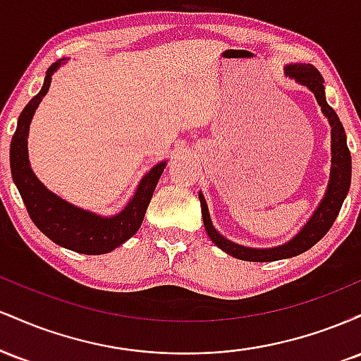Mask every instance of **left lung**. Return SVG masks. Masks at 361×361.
Instances as JSON below:
<instances>
[{
	"mask_svg": "<svg viewBox=\"0 0 361 361\" xmlns=\"http://www.w3.org/2000/svg\"><path fill=\"white\" fill-rule=\"evenodd\" d=\"M285 71H287V76L295 78L300 85L307 86V88L316 94V100L319 105H321V110L324 111V115L331 123V137H333V144H331V149H333V166H331L329 186H327L324 198H322L321 205L317 207L316 214H314L312 219L307 222V226H305L292 241L283 244V246L271 247V250H252V247L239 246V244L231 243L229 239H226L214 229L204 195L198 193L202 205V217H204V226L209 238L212 239V243L217 244V246L221 247L222 251H226L227 255L234 256V258L244 261H255V263L292 258V256H297L300 255V252L310 250L314 244L321 241V239L327 234V231L331 229L334 221H336L351 183V154L346 144L345 128H343V123L339 122L336 111L327 105L324 97V86H322L324 78H322V74L319 73L312 64L287 66Z\"/></svg>",
	"mask_w": 361,
	"mask_h": 361,
	"instance_id": "1",
	"label": "left lung"
}]
</instances>
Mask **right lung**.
I'll return each instance as SVG.
<instances>
[{
    "label": "right lung",
    "instance_id": "add662e5",
    "mask_svg": "<svg viewBox=\"0 0 361 361\" xmlns=\"http://www.w3.org/2000/svg\"><path fill=\"white\" fill-rule=\"evenodd\" d=\"M59 62H54L45 74V81L39 94H35L25 106L18 117V126L10 144L11 176L30 219L51 241L68 250L82 255H105L114 251L128 238L139 231L140 224L151 202L157 180L163 175L166 163L156 164L140 181L137 192L122 212L114 217H98V215L78 209L62 198L49 192L37 180L30 169L27 152V135L32 115L39 106L42 97L51 86L52 73L59 68Z\"/></svg>",
    "mask_w": 361,
    "mask_h": 361
}]
</instances>
